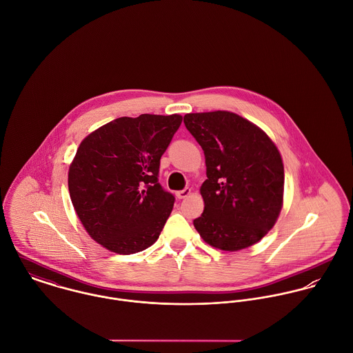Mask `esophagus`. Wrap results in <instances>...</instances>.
Returning a JSON list of instances; mask_svg holds the SVG:
<instances>
[{
  "label": "esophagus",
  "instance_id": "1",
  "mask_svg": "<svg viewBox=\"0 0 353 353\" xmlns=\"http://www.w3.org/2000/svg\"><path fill=\"white\" fill-rule=\"evenodd\" d=\"M192 193V190H190V188H185V189H182V190H178L176 193H175V196L179 199V200H182V199H185V197H188L189 194Z\"/></svg>",
  "mask_w": 353,
  "mask_h": 353
}]
</instances>
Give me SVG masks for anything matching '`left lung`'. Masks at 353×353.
<instances>
[{
    "mask_svg": "<svg viewBox=\"0 0 353 353\" xmlns=\"http://www.w3.org/2000/svg\"><path fill=\"white\" fill-rule=\"evenodd\" d=\"M183 122L206 164L205 206L193 221L196 230L208 245L225 252L256 243L283 206L280 152L258 126L230 111L186 114Z\"/></svg>",
    "mask_w": 353,
    "mask_h": 353,
    "instance_id": "1",
    "label": "left lung"
}]
</instances>
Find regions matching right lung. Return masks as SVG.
<instances>
[{"label":"right lung","instance_id":"1","mask_svg":"<svg viewBox=\"0 0 353 353\" xmlns=\"http://www.w3.org/2000/svg\"><path fill=\"white\" fill-rule=\"evenodd\" d=\"M182 117L141 114L114 119L83 140L69 167V194L94 241L110 252L152 246L175 202L159 183L160 157Z\"/></svg>","mask_w":353,"mask_h":353}]
</instances>
